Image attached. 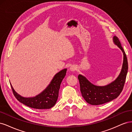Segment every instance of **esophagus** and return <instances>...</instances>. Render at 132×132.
Wrapping results in <instances>:
<instances>
[{
  "label": "esophagus",
  "instance_id": "obj_1",
  "mask_svg": "<svg viewBox=\"0 0 132 132\" xmlns=\"http://www.w3.org/2000/svg\"><path fill=\"white\" fill-rule=\"evenodd\" d=\"M75 69H76V68L74 66H71L70 67V70L71 71H74V70H75Z\"/></svg>",
  "mask_w": 132,
  "mask_h": 132
}]
</instances>
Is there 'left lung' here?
Instances as JSON below:
<instances>
[{"label":"left lung","mask_w":132,"mask_h":132,"mask_svg":"<svg viewBox=\"0 0 132 132\" xmlns=\"http://www.w3.org/2000/svg\"><path fill=\"white\" fill-rule=\"evenodd\" d=\"M113 41L122 50L124 55L122 69L116 80L110 84L102 87L93 85L81 75H79L78 77L82 96L90 105H102L113 100L120 95L125 85L128 68L127 56L119 38L114 36Z\"/></svg>","instance_id":"1"}]
</instances>
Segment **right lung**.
Segmentation results:
<instances>
[{"instance_id": "obj_1", "label": "right lung", "mask_w": 132, "mask_h": 132, "mask_svg": "<svg viewBox=\"0 0 132 132\" xmlns=\"http://www.w3.org/2000/svg\"><path fill=\"white\" fill-rule=\"evenodd\" d=\"M67 69L59 71L54 76L46 89L36 97L25 98L18 94L11 85L14 95L19 101L26 106L36 109H48L52 107L57 102L61 82L65 77Z\"/></svg>"}]
</instances>
